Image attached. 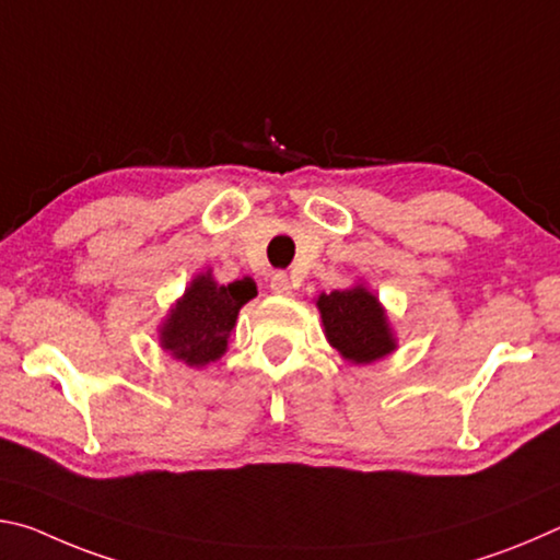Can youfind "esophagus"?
I'll list each match as a JSON object with an SVG mask.
<instances>
[{
    "label": "esophagus",
    "instance_id": "obj_1",
    "mask_svg": "<svg viewBox=\"0 0 560 560\" xmlns=\"http://www.w3.org/2000/svg\"><path fill=\"white\" fill-rule=\"evenodd\" d=\"M271 291L273 293H281V296H289V293L293 291V283L289 279V273H283V271L273 273V277H271Z\"/></svg>",
    "mask_w": 560,
    "mask_h": 560
}]
</instances>
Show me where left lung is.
Instances as JSON below:
<instances>
[{
	"instance_id": "obj_1",
	"label": "left lung",
	"mask_w": 560,
	"mask_h": 560,
	"mask_svg": "<svg viewBox=\"0 0 560 560\" xmlns=\"http://www.w3.org/2000/svg\"><path fill=\"white\" fill-rule=\"evenodd\" d=\"M318 311L330 346L353 363H373L395 348L381 303L365 289L320 293Z\"/></svg>"
}]
</instances>
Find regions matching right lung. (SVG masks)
Listing matches in <instances>:
<instances>
[{"label": "right lung", "mask_w": 560, "mask_h": 560, "mask_svg": "<svg viewBox=\"0 0 560 560\" xmlns=\"http://www.w3.org/2000/svg\"><path fill=\"white\" fill-rule=\"evenodd\" d=\"M254 296L257 287L252 279L220 287L210 273L197 277L163 326V348L187 365H207L217 360L226 350L236 314Z\"/></svg>", "instance_id": "add662e5"}]
</instances>
